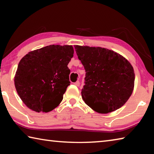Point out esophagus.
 <instances>
[{"mask_svg": "<svg viewBox=\"0 0 154 154\" xmlns=\"http://www.w3.org/2000/svg\"><path fill=\"white\" fill-rule=\"evenodd\" d=\"M74 84H75V85H76V86H79V85H80V83H79V81H77V82L74 83Z\"/></svg>", "mask_w": 154, "mask_h": 154, "instance_id": "34e87169", "label": "esophagus"}]
</instances>
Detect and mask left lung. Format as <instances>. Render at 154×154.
<instances>
[{
    "label": "left lung",
    "mask_w": 154,
    "mask_h": 154,
    "mask_svg": "<svg viewBox=\"0 0 154 154\" xmlns=\"http://www.w3.org/2000/svg\"><path fill=\"white\" fill-rule=\"evenodd\" d=\"M85 70L82 96L85 103L100 113L122 107L134 90V69L128 60L110 49L75 45Z\"/></svg>",
    "instance_id": "1"
}]
</instances>
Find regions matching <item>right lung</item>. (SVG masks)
I'll list each match as a JSON object with an SVG mask.
<instances>
[{
    "label": "right lung",
    "instance_id": "obj_1",
    "mask_svg": "<svg viewBox=\"0 0 154 154\" xmlns=\"http://www.w3.org/2000/svg\"><path fill=\"white\" fill-rule=\"evenodd\" d=\"M73 54L72 45H51L28 52L21 59L14 83L27 107L47 113L59 105L71 83L67 65Z\"/></svg>",
    "mask_w": 154,
    "mask_h": 154
}]
</instances>
